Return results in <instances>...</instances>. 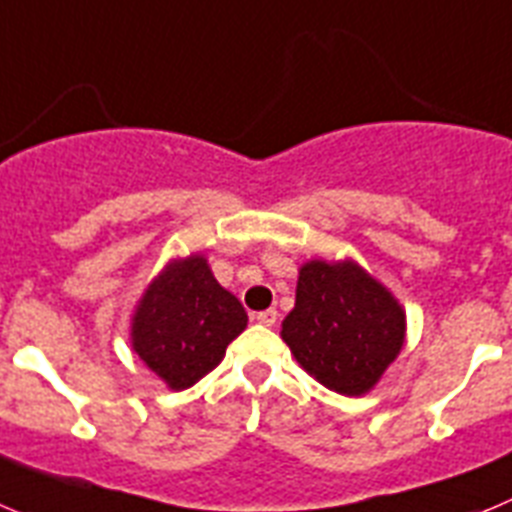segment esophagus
<instances>
[{
    "mask_svg": "<svg viewBox=\"0 0 512 512\" xmlns=\"http://www.w3.org/2000/svg\"><path fill=\"white\" fill-rule=\"evenodd\" d=\"M255 321L262 326H273L275 321H278V311H275V308H267V311L255 313Z\"/></svg>",
    "mask_w": 512,
    "mask_h": 512,
    "instance_id": "esophagus-1",
    "label": "esophagus"
}]
</instances>
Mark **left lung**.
Listing matches in <instances>:
<instances>
[{"mask_svg": "<svg viewBox=\"0 0 512 512\" xmlns=\"http://www.w3.org/2000/svg\"><path fill=\"white\" fill-rule=\"evenodd\" d=\"M280 336L321 385L365 395L403 347L405 313L354 262L311 260L301 267L296 308Z\"/></svg>", "mask_w": 512, "mask_h": 512, "instance_id": "1", "label": "left lung"}]
</instances>
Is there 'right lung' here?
<instances>
[{"instance_id": "add662e5", "label": "right lung", "mask_w": 512, "mask_h": 512, "mask_svg": "<svg viewBox=\"0 0 512 512\" xmlns=\"http://www.w3.org/2000/svg\"><path fill=\"white\" fill-rule=\"evenodd\" d=\"M247 326L242 303L216 283L204 257L168 265L137 306L132 347L168 388L186 390L222 362Z\"/></svg>"}]
</instances>
